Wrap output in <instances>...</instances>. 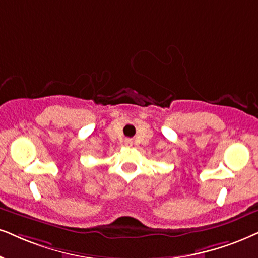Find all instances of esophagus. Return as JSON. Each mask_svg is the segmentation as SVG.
Returning <instances> with one entry per match:
<instances>
[{"label":"esophagus","instance_id":"34e87169","mask_svg":"<svg viewBox=\"0 0 258 258\" xmlns=\"http://www.w3.org/2000/svg\"><path fill=\"white\" fill-rule=\"evenodd\" d=\"M132 144H133L132 139H130V138H126L125 139V145L126 146H132Z\"/></svg>","mask_w":258,"mask_h":258}]
</instances>
